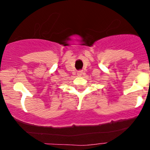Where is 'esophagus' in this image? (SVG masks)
<instances>
[{
	"label": "esophagus",
	"mask_w": 150,
	"mask_h": 150,
	"mask_svg": "<svg viewBox=\"0 0 150 150\" xmlns=\"http://www.w3.org/2000/svg\"><path fill=\"white\" fill-rule=\"evenodd\" d=\"M85 73H84L83 71H82V70H80V71H78L77 72V76H79V77H82V75H85Z\"/></svg>",
	"instance_id": "1"
}]
</instances>
